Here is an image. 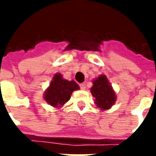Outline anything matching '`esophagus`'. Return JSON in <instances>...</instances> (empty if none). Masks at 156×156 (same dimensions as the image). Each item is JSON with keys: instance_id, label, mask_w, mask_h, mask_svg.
<instances>
[{"instance_id": "34e87169", "label": "esophagus", "mask_w": 156, "mask_h": 156, "mask_svg": "<svg viewBox=\"0 0 156 156\" xmlns=\"http://www.w3.org/2000/svg\"><path fill=\"white\" fill-rule=\"evenodd\" d=\"M79 86H80V88H81V89H85V88H86V84H85L84 83H80Z\"/></svg>"}]
</instances>
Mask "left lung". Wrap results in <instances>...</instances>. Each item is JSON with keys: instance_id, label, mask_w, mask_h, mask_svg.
<instances>
[{"instance_id": "obj_1", "label": "left lung", "mask_w": 156, "mask_h": 156, "mask_svg": "<svg viewBox=\"0 0 156 156\" xmlns=\"http://www.w3.org/2000/svg\"><path fill=\"white\" fill-rule=\"evenodd\" d=\"M91 88L92 95L95 98V103L103 110L110 108L116 100L115 91L108 83L106 76L100 75L93 82Z\"/></svg>"}]
</instances>
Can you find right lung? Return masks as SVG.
I'll return each mask as SVG.
<instances>
[{
    "label": "right lung",
    "mask_w": 156,
    "mask_h": 156,
    "mask_svg": "<svg viewBox=\"0 0 156 156\" xmlns=\"http://www.w3.org/2000/svg\"><path fill=\"white\" fill-rule=\"evenodd\" d=\"M78 89L79 86L76 82L68 81L63 79L60 73H57L45 92L44 98L49 105L58 108L67 103L70 99L72 93Z\"/></svg>",
    "instance_id": "add662e5"
}]
</instances>
